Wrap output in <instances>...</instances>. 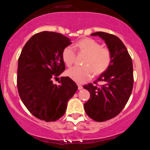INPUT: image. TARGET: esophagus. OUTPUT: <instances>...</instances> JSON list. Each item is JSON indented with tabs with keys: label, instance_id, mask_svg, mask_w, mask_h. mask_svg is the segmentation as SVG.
Returning a JSON list of instances; mask_svg holds the SVG:
<instances>
[{
	"label": "esophagus",
	"instance_id": "1",
	"mask_svg": "<svg viewBox=\"0 0 150 150\" xmlns=\"http://www.w3.org/2000/svg\"><path fill=\"white\" fill-rule=\"evenodd\" d=\"M78 90H82V89H83V86H82L81 85H80V84H78Z\"/></svg>",
	"mask_w": 150,
	"mask_h": 150
}]
</instances>
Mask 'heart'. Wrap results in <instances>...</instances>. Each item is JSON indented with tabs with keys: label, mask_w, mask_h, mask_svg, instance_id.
I'll list each match as a JSON object with an SVG mask.
<instances>
[{
	"label": "heart",
	"mask_w": 150,
	"mask_h": 150,
	"mask_svg": "<svg viewBox=\"0 0 150 150\" xmlns=\"http://www.w3.org/2000/svg\"><path fill=\"white\" fill-rule=\"evenodd\" d=\"M75 47L80 52H85L88 56L84 61V66H75L67 70V75L74 81L84 83L96 75L104 72L112 62V54L107 47H102L101 44L93 38H83L76 42ZM62 57L67 67H70L76 60V52L72 46L63 49Z\"/></svg>",
	"instance_id": "heart-1"
}]
</instances>
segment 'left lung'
Instances as JSON below:
<instances>
[{"mask_svg":"<svg viewBox=\"0 0 150 150\" xmlns=\"http://www.w3.org/2000/svg\"><path fill=\"white\" fill-rule=\"evenodd\" d=\"M105 41L112 54L110 65L97 81L84 85L90 98L84 104L85 112L96 122H104L117 116L123 110L132 91L133 66L132 58L118 37L104 32L91 34ZM103 85L98 86L96 82Z\"/></svg>","mask_w":150,"mask_h":150,"instance_id":"1","label":"left lung"}]
</instances>
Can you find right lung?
I'll list each match as a JSON object with an SVG mask.
<instances>
[{
  "label": "right lung",
  "instance_id": "obj_1",
  "mask_svg": "<svg viewBox=\"0 0 150 150\" xmlns=\"http://www.w3.org/2000/svg\"><path fill=\"white\" fill-rule=\"evenodd\" d=\"M71 43L62 34L43 31L31 37L21 51L17 76L20 98L30 112L41 120L60 119L78 90L69 77H62L59 85L52 83V78L65 70L62 52Z\"/></svg>",
  "mask_w": 150,
  "mask_h": 150
}]
</instances>
